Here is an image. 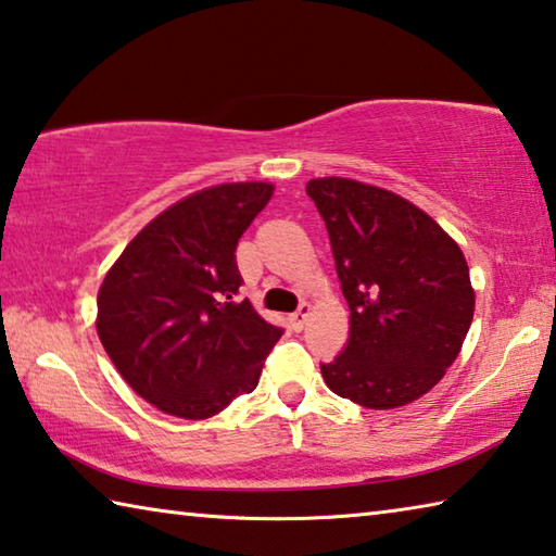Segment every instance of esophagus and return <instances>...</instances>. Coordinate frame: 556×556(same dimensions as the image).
<instances>
[{"instance_id": "34e87169", "label": "esophagus", "mask_w": 556, "mask_h": 556, "mask_svg": "<svg viewBox=\"0 0 556 556\" xmlns=\"http://www.w3.org/2000/svg\"><path fill=\"white\" fill-rule=\"evenodd\" d=\"M308 314H312V304H301L294 314H289V326L294 328V331H301V328H304V324H306V318H308Z\"/></svg>"}]
</instances>
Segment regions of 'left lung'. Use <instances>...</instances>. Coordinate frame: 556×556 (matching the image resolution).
<instances>
[{"instance_id":"1","label":"left lung","mask_w":556,"mask_h":556,"mask_svg":"<svg viewBox=\"0 0 556 556\" xmlns=\"http://www.w3.org/2000/svg\"><path fill=\"white\" fill-rule=\"evenodd\" d=\"M326 220L351 336L321 365L331 392L368 409L404 407L454 365L476 291L458 242L388 188L324 176L306 184Z\"/></svg>"}]
</instances>
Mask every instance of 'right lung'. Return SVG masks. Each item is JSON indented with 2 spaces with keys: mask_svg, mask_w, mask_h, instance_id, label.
Returning <instances> with one entry per match:
<instances>
[{
  "mask_svg": "<svg viewBox=\"0 0 556 556\" xmlns=\"http://www.w3.org/2000/svg\"><path fill=\"white\" fill-rule=\"evenodd\" d=\"M275 186L201 188L149 220L98 291V336L139 397L181 419H208L257 388L281 328L248 299L235 248Z\"/></svg>",
  "mask_w": 556,
  "mask_h": 556,
  "instance_id": "1",
  "label": "right lung"
}]
</instances>
